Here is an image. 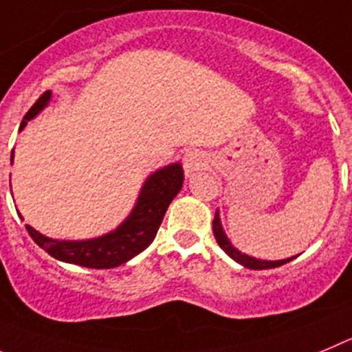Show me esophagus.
<instances>
[{"label":"esophagus","mask_w":352,"mask_h":352,"mask_svg":"<svg viewBox=\"0 0 352 352\" xmlns=\"http://www.w3.org/2000/svg\"><path fill=\"white\" fill-rule=\"evenodd\" d=\"M182 164L186 175L192 177L196 172H199L205 166V157L199 151H188V153L184 154Z\"/></svg>","instance_id":"esophagus-1"}]
</instances>
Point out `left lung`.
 <instances>
[{
  "label": "left lung",
  "instance_id": "obj_1",
  "mask_svg": "<svg viewBox=\"0 0 352 352\" xmlns=\"http://www.w3.org/2000/svg\"><path fill=\"white\" fill-rule=\"evenodd\" d=\"M212 230H214V236L219 243V247L230 256L231 259H235L236 263H240L242 267L245 268H251V270H267V268H275V267H283L286 263H289L291 259H294L296 256L293 258H287V259H278V261H265V259H256L252 256H247L243 252H240L236 247L231 245V242L228 240L226 233L223 230V224H221V217H219V210L215 212V217H214V223H212Z\"/></svg>",
  "mask_w": 352,
  "mask_h": 352
}]
</instances>
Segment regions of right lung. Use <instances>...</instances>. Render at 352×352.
<instances>
[{
  "label": "right lung",
  "mask_w": 352,
  "mask_h": 352,
  "mask_svg": "<svg viewBox=\"0 0 352 352\" xmlns=\"http://www.w3.org/2000/svg\"><path fill=\"white\" fill-rule=\"evenodd\" d=\"M52 93L45 91L38 98L36 103L28 110L21 122V131L28 121L42 112L49 105ZM10 161H14L12 151ZM184 182L182 164L173 163L157 170L153 175H148L142 186L138 195L137 205L133 207L131 214L117 226L116 230L103 236L89 240H56L42 235L34 228L26 226L31 239L36 242L52 258L65 263H74L78 267L87 268H113L122 263L129 261L142 251H145L154 236H156L160 224L166 214V208L172 204V199L179 195ZM21 215V214H19Z\"/></svg>",
  "instance_id": "right-lung-1"
}]
</instances>
